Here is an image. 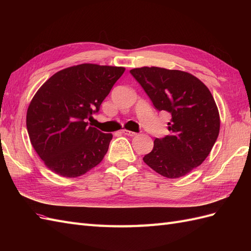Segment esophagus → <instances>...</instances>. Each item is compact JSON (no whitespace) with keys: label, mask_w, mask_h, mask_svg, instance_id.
<instances>
[{"label":"esophagus","mask_w":251,"mask_h":251,"mask_svg":"<svg viewBox=\"0 0 251 251\" xmlns=\"http://www.w3.org/2000/svg\"><path fill=\"white\" fill-rule=\"evenodd\" d=\"M123 133L125 134V135H127V136H136L137 135V133H135V132H132V131H128V130H123Z\"/></svg>","instance_id":"obj_1"}]
</instances>
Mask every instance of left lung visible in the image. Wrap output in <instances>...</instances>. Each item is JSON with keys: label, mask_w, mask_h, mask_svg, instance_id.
I'll return each instance as SVG.
<instances>
[{"label": "left lung", "mask_w": 251, "mask_h": 251, "mask_svg": "<svg viewBox=\"0 0 251 251\" xmlns=\"http://www.w3.org/2000/svg\"><path fill=\"white\" fill-rule=\"evenodd\" d=\"M130 73L154 107L172 115L170 135L156 138L143 161L166 178L191 173L209 155L220 132L219 110L210 91L193 74L180 70L141 67Z\"/></svg>", "instance_id": "1"}]
</instances>
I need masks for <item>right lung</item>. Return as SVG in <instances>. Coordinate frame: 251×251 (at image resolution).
I'll return each mask as SVG.
<instances>
[{
	"label": "right lung",
	"mask_w": 251,
	"mask_h": 251,
	"mask_svg": "<svg viewBox=\"0 0 251 251\" xmlns=\"http://www.w3.org/2000/svg\"><path fill=\"white\" fill-rule=\"evenodd\" d=\"M124 67L81 64L56 72L37 90L26 125L30 142L45 165L59 176L75 178L100 164L112 134L89 126Z\"/></svg>",
	"instance_id": "obj_1"
}]
</instances>
